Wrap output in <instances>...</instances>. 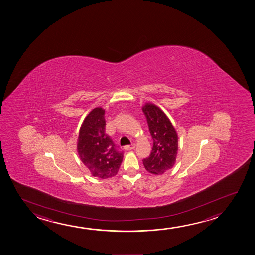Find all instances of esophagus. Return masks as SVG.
Listing matches in <instances>:
<instances>
[{"instance_id": "34e87169", "label": "esophagus", "mask_w": 255, "mask_h": 255, "mask_svg": "<svg viewBox=\"0 0 255 255\" xmlns=\"http://www.w3.org/2000/svg\"><path fill=\"white\" fill-rule=\"evenodd\" d=\"M135 147H136V144L135 143H131L130 145H126V146L124 147V149L126 150H133Z\"/></svg>"}]
</instances>
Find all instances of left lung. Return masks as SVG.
<instances>
[{
    "label": "left lung",
    "instance_id": "1",
    "mask_svg": "<svg viewBox=\"0 0 255 255\" xmlns=\"http://www.w3.org/2000/svg\"><path fill=\"white\" fill-rule=\"evenodd\" d=\"M146 118L153 147L150 157L144 158L143 164L147 171L155 175L164 174L174 165L178 154V134L167 116L151 103L142 107Z\"/></svg>",
    "mask_w": 255,
    "mask_h": 255
}]
</instances>
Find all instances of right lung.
Segmentation results:
<instances>
[{
  "mask_svg": "<svg viewBox=\"0 0 255 255\" xmlns=\"http://www.w3.org/2000/svg\"><path fill=\"white\" fill-rule=\"evenodd\" d=\"M105 110L91 111L81 126L77 139V152L81 161L93 177L105 179L118 173L124 153L105 134Z\"/></svg>",
  "mask_w": 255,
  "mask_h": 255,
  "instance_id": "obj_1",
  "label": "right lung"
}]
</instances>
